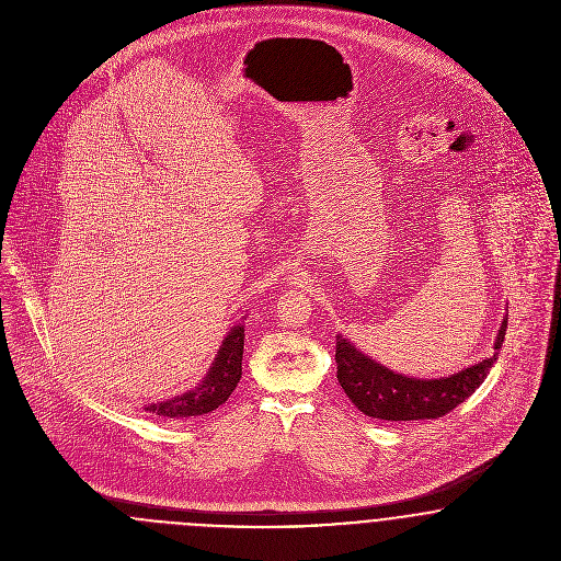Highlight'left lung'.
<instances>
[{"mask_svg":"<svg viewBox=\"0 0 561 561\" xmlns=\"http://www.w3.org/2000/svg\"><path fill=\"white\" fill-rule=\"evenodd\" d=\"M507 330V316L501 321L494 354L449 378H408L387 369L358 352L347 339L336 336V380L352 403L371 419L419 421L438 419L458 403L471 398L499 358Z\"/></svg>","mask_w":561,"mask_h":561,"instance_id":"8db88e82","label":"left lung"}]
</instances>
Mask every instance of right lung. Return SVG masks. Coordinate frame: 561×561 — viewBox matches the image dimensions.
<instances>
[{"mask_svg": "<svg viewBox=\"0 0 561 561\" xmlns=\"http://www.w3.org/2000/svg\"><path fill=\"white\" fill-rule=\"evenodd\" d=\"M241 356H243V323H238L225 336L218 350V356L211 363V369L207 371V376L196 389L174 396L170 400L149 403L145 405V410L160 419H190V416H198L216 410L218 405L229 400V396L236 391L240 382Z\"/></svg>", "mask_w": 561, "mask_h": 561, "instance_id": "1", "label": "right lung"}]
</instances>
